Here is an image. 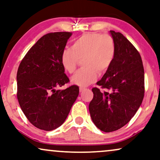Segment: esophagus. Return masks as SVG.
Instances as JSON below:
<instances>
[{"instance_id": "1", "label": "esophagus", "mask_w": 160, "mask_h": 160, "mask_svg": "<svg viewBox=\"0 0 160 160\" xmlns=\"http://www.w3.org/2000/svg\"><path fill=\"white\" fill-rule=\"evenodd\" d=\"M79 90H80V92H82V91L85 90V88H79Z\"/></svg>"}]
</instances>
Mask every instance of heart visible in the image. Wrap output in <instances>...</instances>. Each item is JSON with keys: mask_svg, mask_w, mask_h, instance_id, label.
<instances>
[{"mask_svg": "<svg viewBox=\"0 0 160 160\" xmlns=\"http://www.w3.org/2000/svg\"><path fill=\"white\" fill-rule=\"evenodd\" d=\"M115 57V45L108 34L89 32L73 41L71 48L63 50L61 64L66 72H75L79 60L84 68L71 77L72 84L87 87L98 79V72L103 73L110 68Z\"/></svg>", "mask_w": 160, "mask_h": 160, "instance_id": "b5f03b06", "label": "heart"}]
</instances>
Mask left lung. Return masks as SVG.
<instances>
[{"mask_svg":"<svg viewBox=\"0 0 160 160\" xmlns=\"http://www.w3.org/2000/svg\"><path fill=\"white\" fill-rule=\"evenodd\" d=\"M115 57L110 68L97 82L104 91L92 89L89 105L97 128L104 132L121 128L134 117L144 97V68L140 53L121 33L110 31Z\"/></svg>","mask_w":160,"mask_h":160,"instance_id":"1","label":"left lung"}]
</instances>
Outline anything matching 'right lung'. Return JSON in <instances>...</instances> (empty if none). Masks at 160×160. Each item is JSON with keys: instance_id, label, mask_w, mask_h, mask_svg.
<instances>
[{"instance_id": "1", "label": "right lung", "mask_w": 160, "mask_h": 160, "mask_svg": "<svg viewBox=\"0 0 160 160\" xmlns=\"http://www.w3.org/2000/svg\"><path fill=\"white\" fill-rule=\"evenodd\" d=\"M71 35L70 32L44 35L31 48L18 68V102L27 119L39 129L59 127L78 95L76 85L57 90L69 82L61 54Z\"/></svg>"}]
</instances>
